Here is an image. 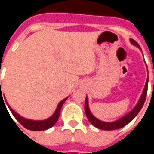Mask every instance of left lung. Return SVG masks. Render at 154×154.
<instances>
[{
	"label": "left lung",
	"instance_id": "obj_1",
	"mask_svg": "<svg viewBox=\"0 0 154 154\" xmlns=\"http://www.w3.org/2000/svg\"><path fill=\"white\" fill-rule=\"evenodd\" d=\"M130 42L131 44H133L134 45L137 46L139 49H140V45H138V43L134 40V39H130ZM147 84H148V78L146 80V82L145 87H144V90L140 98L139 102L137 103V104L135 105V107L129 113H128L127 115H125L124 116L121 117L120 119H118L117 121L115 122H103L98 120V118H96L94 116L92 115L88 107V99L87 97H86V102H85V112H86V117L87 119L89 120V122L92 123L93 126H95L98 128L100 129H103V130H114V129H118V128H121L124 127L125 125H127L128 122L133 120L134 118L137 116V114L140 112V110L141 109L143 104L145 103L146 98V93H147Z\"/></svg>",
	"mask_w": 154,
	"mask_h": 154
}]
</instances>
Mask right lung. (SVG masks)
I'll return each instance as SVG.
<instances>
[{
    "instance_id": "1",
    "label": "right lung",
    "mask_w": 154,
    "mask_h": 154,
    "mask_svg": "<svg viewBox=\"0 0 154 154\" xmlns=\"http://www.w3.org/2000/svg\"><path fill=\"white\" fill-rule=\"evenodd\" d=\"M0 96H2V90H1ZM67 99H68V98H64L63 100H62V101L59 103V104L57 105V108H56V111L54 112V114L51 116V117H49L48 119H45V120H43V121H33V120H29V119H26V118H24V117H22V116L19 115V114H17L14 110L12 109L9 105L8 108L9 109H10V111L12 112V114L14 115V116L18 120V122L20 123L22 126H24L26 128L29 129V130H32V131H41V130L48 129V128H51L52 126L55 125V123L57 122L58 118H59L60 111H61L62 105H63V103H65V101H66ZM3 102H4V100H3ZM4 104H5V103H4Z\"/></svg>"
}]
</instances>
